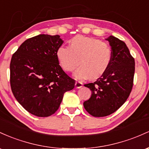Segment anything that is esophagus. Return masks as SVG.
<instances>
[{"instance_id": "esophagus-1", "label": "esophagus", "mask_w": 149, "mask_h": 149, "mask_svg": "<svg viewBox=\"0 0 149 149\" xmlns=\"http://www.w3.org/2000/svg\"><path fill=\"white\" fill-rule=\"evenodd\" d=\"M83 86V83L81 81H76L75 82V87L77 88H79L81 87H82Z\"/></svg>"}]
</instances>
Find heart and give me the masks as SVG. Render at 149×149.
I'll use <instances>...</instances> for the list:
<instances>
[{
    "label": "heart",
    "mask_w": 149,
    "mask_h": 149,
    "mask_svg": "<svg viewBox=\"0 0 149 149\" xmlns=\"http://www.w3.org/2000/svg\"><path fill=\"white\" fill-rule=\"evenodd\" d=\"M70 46H61L56 56L63 70L72 72L80 64L74 72L77 79L90 77L96 79L101 76L109 67L113 52L108 43L87 36H74L70 40Z\"/></svg>",
    "instance_id": "1"
}]
</instances>
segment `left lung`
<instances>
[{
	"label": "left lung",
	"mask_w": 149,
	"mask_h": 149,
	"mask_svg": "<svg viewBox=\"0 0 149 149\" xmlns=\"http://www.w3.org/2000/svg\"><path fill=\"white\" fill-rule=\"evenodd\" d=\"M113 57L109 67L101 77L84 84L91 96L84 102L86 111L94 117H105L124 104L131 93L134 75V59L125 42L113 36L106 38Z\"/></svg>",
	"instance_id": "left-lung-1"
}]
</instances>
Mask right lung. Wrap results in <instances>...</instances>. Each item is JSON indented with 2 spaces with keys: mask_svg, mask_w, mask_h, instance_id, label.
I'll return each instance as SVG.
<instances>
[{
  "mask_svg": "<svg viewBox=\"0 0 149 149\" xmlns=\"http://www.w3.org/2000/svg\"><path fill=\"white\" fill-rule=\"evenodd\" d=\"M63 43L59 35L39 34L26 39L12 57L10 86L26 111L48 117L59 108L63 95L75 81L63 71L56 56Z\"/></svg>",
  "mask_w": 149,
  "mask_h": 149,
  "instance_id": "right-lung-1",
  "label": "right lung"
}]
</instances>
